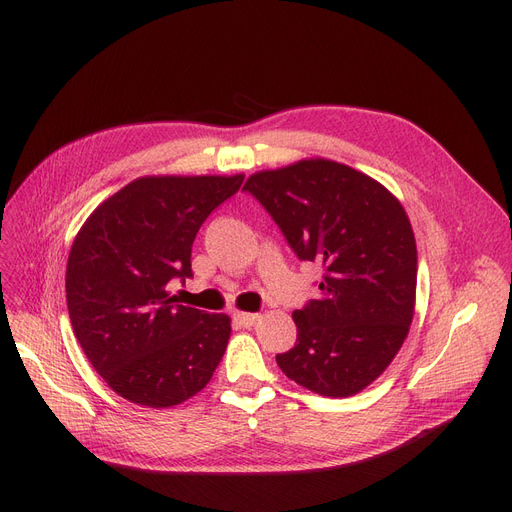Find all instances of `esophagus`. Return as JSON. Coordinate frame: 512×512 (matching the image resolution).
<instances>
[{
	"label": "esophagus",
	"instance_id": "34e87169",
	"mask_svg": "<svg viewBox=\"0 0 512 512\" xmlns=\"http://www.w3.org/2000/svg\"><path fill=\"white\" fill-rule=\"evenodd\" d=\"M232 317H234L236 324L245 326V328H251L253 324H257L261 315H259V313H242V311H236Z\"/></svg>",
	"mask_w": 512,
	"mask_h": 512
}]
</instances>
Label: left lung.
I'll use <instances>...</instances> for the list:
<instances>
[{
	"mask_svg": "<svg viewBox=\"0 0 512 512\" xmlns=\"http://www.w3.org/2000/svg\"><path fill=\"white\" fill-rule=\"evenodd\" d=\"M290 249L324 267L319 299L294 311L297 344L276 355L286 378L330 398L378 380L415 315L417 245L409 215L371 176L311 157L249 176Z\"/></svg>",
	"mask_w": 512,
	"mask_h": 512,
	"instance_id": "obj_1",
	"label": "left lung"
}]
</instances>
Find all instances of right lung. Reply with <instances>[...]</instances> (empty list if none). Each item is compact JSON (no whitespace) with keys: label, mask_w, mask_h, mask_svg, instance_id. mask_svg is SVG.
I'll list each match as a JSON object with an SVG mask.
<instances>
[{"label":"right lung","mask_w":512,"mask_h":512,"mask_svg":"<svg viewBox=\"0 0 512 512\" xmlns=\"http://www.w3.org/2000/svg\"><path fill=\"white\" fill-rule=\"evenodd\" d=\"M242 180L143 176L105 199L78 230L66 265L72 330L122 398L151 409L180 405L220 365L230 317L178 305L168 284L193 276L201 224Z\"/></svg>","instance_id":"right-lung-1"}]
</instances>
